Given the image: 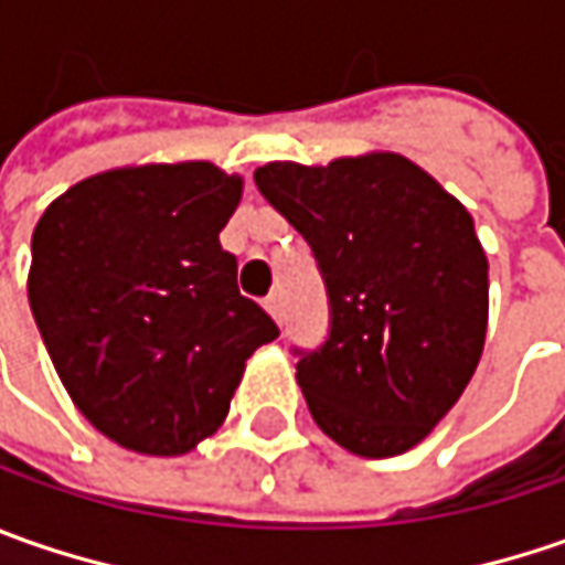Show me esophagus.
Returning <instances> with one entry per match:
<instances>
[{
	"label": "esophagus",
	"instance_id": "obj_1",
	"mask_svg": "<svg viewBox=\"0 0 565 565\" xmlns=\"http://www.w3.org/2000/svg\"><path fill=\"white\" fill-rule=\"evenodd\" d=\"M264 308L270 311L273 320H282V295H267V301H264Z\"/></svg>",
	"mask_w": 565,
	"mask_h": 565
}]
</instances>
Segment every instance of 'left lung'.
<instances>
[{"mask_svg":"<svg viewBox=\"0 0 565 565\" xmlns=\"http://www.w3.org/2000/svg\"><path fill=\"white\" fill-rule=\"evenodd\" d=\"M254 182L327 286V339L292 349L317 427L367 459L422 444L484 349L488 257L471 213L399 153L267 163Z\"/></svg>","mask_w":565,"mask_h":565,"instance_id":"1","label":"left lung"}]
</instances>
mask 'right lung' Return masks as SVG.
<instances>
[{
  "label": "right lung",
  "mask_w": 565,
  "mask_h": 565,
  "mask_svg": "<svg viewBox=\"0 0 565 565\" xmlns=\"http://www.w3.org/2000/svg\"><path fill=\"white\" fill-rule=\"evenodd\" d=\"M238 198L242 179L210 163L113 169L33 228L36 330L81 415L125 449H194L226 418L250 352L279 337L220 245Z\"/></svg>",
  "instance_id": "right-lung-1"
}]
</instances>
